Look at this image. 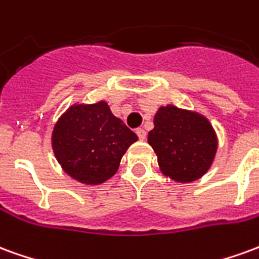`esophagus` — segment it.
<instances>
[{
	"instance_id": "34e87169",
	"label": "esophagus",
	"mask_w": 259,
	"mask_h": 259,
	"mask_svg": "<svg viewBox=\"0 0 259 259\" xmlns=\"http://www.w3.org/2000/svg\"><path fill=\"white\" fill-rule=\"evenodd\" d=\"M136 133H137V136H139V139H140V140H146L147 139V132L144 129H137L136 130Z\"/></svg>"
}]
</instances>
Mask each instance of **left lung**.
I'll use <instances>...</instances> for the list:
<instances>
[{"label":"left lung","mask_w":259,"mask_h":259,"mask_svg":"<svg viewBox=\"0 0 259 259\" xmlns=\"http://www.w3.org/2000/svg\"><path fill=\"white\" fill-rule=\"evenodd\" d=\"M163 175L182 183L200 179L211 166L217 135L202 115L166 105L158 109L148 133Z\"/></svg>","instance_id":"1"}]
</instances>
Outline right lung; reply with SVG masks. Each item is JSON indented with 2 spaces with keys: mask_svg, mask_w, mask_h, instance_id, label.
<instances>
[{
  "mask_svg": "<svg viewBox=\"0 0 259 259\" xmlns=\"http://www.w3.org/2000/svg\"><path fill=\"white\" fill-rule=\"evenodd\" d=\"M137 136L105 101L73 105L53 132L54 154L69 176L80 183L100 185L116 174L126 150Z\"/></svg>",
  "mask_w": 259,
  "mask_h": 259,
  "instance_id": "obj_1",
  "label": "right lung"
}]
</instances>
